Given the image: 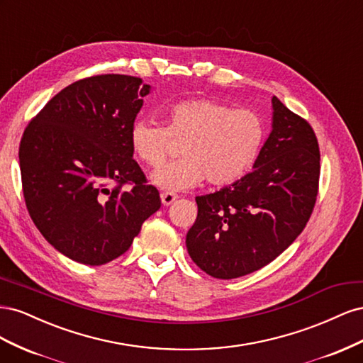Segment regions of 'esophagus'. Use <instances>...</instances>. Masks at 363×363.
<instances>
[{"label": "esophagus", "mask_w": 363, "mask_h": 363, "mask_svg": "<svg viewBox=\"0 0 363 363\" xmlns=\"http://www.w3.org/2000/svg\"><path fill=\"white\" fill-rule=\"evenodd\" d=\"M160 200L163 203V206H169L172 204L175 200H177V195H175L174 192H163L160 195Z\"/></svg>", "instance_id": "obj_1"}]
</instances>
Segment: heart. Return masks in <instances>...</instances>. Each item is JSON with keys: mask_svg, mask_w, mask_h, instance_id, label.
<instances>
[{"mask_svg": "<svg viewBox=\"0 0 363 363\" xmlns=\"http://www.w3.org/2000/svg\"><path fill=\"white\" fill-rule=\"evenodd\" d=\"M164 125L138 119L130 142L138 159L156 168L182 145L184 159L159 168L152 182L163 189L184 191L200 184L227 186L256 168L265 148L268 130L263 118L250 108L196 98L164 108Z\"/></svg>", "mask_w": 363, "mask_h": 363, "instance_id": "obj_1", "label": "heart"}]
</instances>
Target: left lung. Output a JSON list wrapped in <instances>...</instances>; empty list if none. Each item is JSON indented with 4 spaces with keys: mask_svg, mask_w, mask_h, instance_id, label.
I'll return each mask as SVG.
<instances>
[{
    "mask_svg": "<svg viewBox=\"0 0 363 363\" xmlns=\"http://www.w3.org/2000/svg\"><path fill=\"white\" fill-rule=\"evenodd\" d=\"M272 131L252 172L215 194L196 196L186 235L191 259L230 280L255 272L286 250L313 212L320 147L306 119L272 96Z\"/></svg>",
    "mask_w": 363,
    "mask_h": 363,
    "instance_id": "left-lung-1",
    "label": "left lung"
}]
</instances>
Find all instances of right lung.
I'll return each instance as SVG.
<instances>
[{
	"label": "right lung",
	"mask_w": 363,
	"mask_h": 363,
	"mask_svg": "<svg viewBox=\"0 0 363 363\" xmlns=\"http://www.w3.org/2000/svg\"><path fill=\"white\" fill-rule=\"evenodd\" d=\"M150 89L139 77H87L54 95L24 130L27 211L42 236L75 262L95 267L124 255L160 208L130 142Z\"/></svg>",
	"instance_id": "right-lung-1"
}]
</instances>
